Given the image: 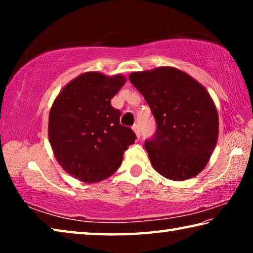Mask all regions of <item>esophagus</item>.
<instances>
[{"label": "esophagus", "instance_id": "esophagus-1", "mask_svg": "<svg viewBox=\"0 0 253 253\" xmlns=\"http://www.w3.org/2000/svg\"><path fill=\"white\" fill-rule=\"evenodd\" d=\"M132 130H134V132H135L137 137H140V128H139L138 124H135V125L132 126Z\"/></svg>", "mask_w": 253, "mask_h": 253}]
</instances>
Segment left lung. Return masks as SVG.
<instances>
[{
	"label": "left lung",
	"mask_w": 253,
	"mask_h": 253,
	"mask_svg": "<svg viewBox=\"0 0 253 253\" xmlns=\"http://www.w3.org/2000/svg\"><path fill=\"white\" fill-rule=\"evenodd\" d=\"M129 80L156 119V134L145 143L154 169L172 181L200 174L219 136V115L209 91L174 67L131 72Z\"/></svg>",
	"instance_id": "1"
}]
</instances>
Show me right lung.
<instances>
[{"label": "right lung", "instance_id": "1", "mask_svg": "<svg viewBox=\"0 0 253 253\" xmlns=\"http://www.w3.org/2000/svg\"><path fill=\"white\" fill-rule=\"evenodd\" d=\"M126 83L123 75L84 72L61 89L49 114L48 136L55 160L72 177L98 183L122 164L136 135L119 123L111 98Z\"/></svg>", "mask_w": 253, "mask_h": 253}]
</instances>
